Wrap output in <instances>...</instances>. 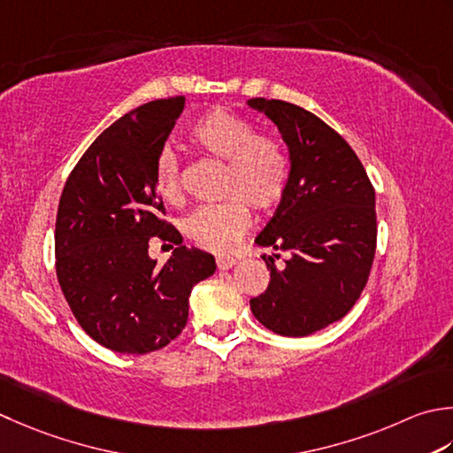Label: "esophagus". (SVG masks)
I'll list each match as a JSON object with an SVG mask.
<instances>
[{"instance_id": "esophagus-1", "label": "esophagus", "mask_w": 453, "mask_h": 453, "mask_svg": "<svg viewBox=\"0 0 453 453\" xmlns=\"http://www.w3.org/2000/svg\"><path fill=\"white\" fill-rule=\"evenodd\" d=\"M216 263H218V269H219V271H227V269H232L237 261L234 259V257L218 255V257H216Z\"/></svg>"}]
</instances>
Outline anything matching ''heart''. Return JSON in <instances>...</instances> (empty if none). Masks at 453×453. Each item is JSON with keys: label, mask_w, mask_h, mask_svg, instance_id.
Wrapping results in <instances>:
<instances>
[{"label": "heart", "mask_w": 453, "mask_h": 453, "mask_svg": "<svg viewBox=\"0 0 453 453\" xmlns=\"http://www.w3.org/2000/svg\"><path fill=\"white\" fill-rule=\"evenodd\" d=\"M190 143L203 157L224 163L219 196L211 206H200L182 219V234L206 251L224 253L245 235L251 211L279 206L290 179V161L277 137L255 135L250 119L229 110H210L188 131ZM155 186L168 203L182 202L180 163L171 147L155 157Z\"/></svg>", "instance_id": "b5f03b06"}]
</instances>
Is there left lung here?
<instances>
[{
    "label": "left lung",
    "instance_id": "left-lung-1",
    "mask_svg": "<svg viewBox=\"0 0 453 453\" xmlns=\"http://www.w3.org/2000/svg\"><path fill=\"white\" fill-rule=\"evenodd\" d=\"M247 104L279 127L290 155L285 196L255 239L290 259L277 269L263 257L271 280L250 300L251 312L271 332L303 338L342 320L367 285L377 247L375 188L348 141L314 113L265 97Z\"/></svg>",
    "mask_w": 453,
    "mask_h": 453
}]
</instances>
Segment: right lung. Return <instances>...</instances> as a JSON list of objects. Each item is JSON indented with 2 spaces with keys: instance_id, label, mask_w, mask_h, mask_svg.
Returning <instances> with one entry per match:
<instances>
[{
  "instance_id": "1",
  "label": "right lung",
  "mask_w": 453,
  "mask_h": 453,
  "mask_svg": "<svg viewBox=\"0 0 453 453\" xmlns=\"http://www.w3.org/2000/svg\"><path fill=\"white\" fill-rule=\"evenodd\" d=\"M184 110V96L139 105L100 133L62 190L57 277L78 324L104 348L143 356L171 343L188 320V296L216 271L214 255L186 250L155 186V157ZM150 236L174 242L163 268Z\"/></svg>"
}]
</instances>
